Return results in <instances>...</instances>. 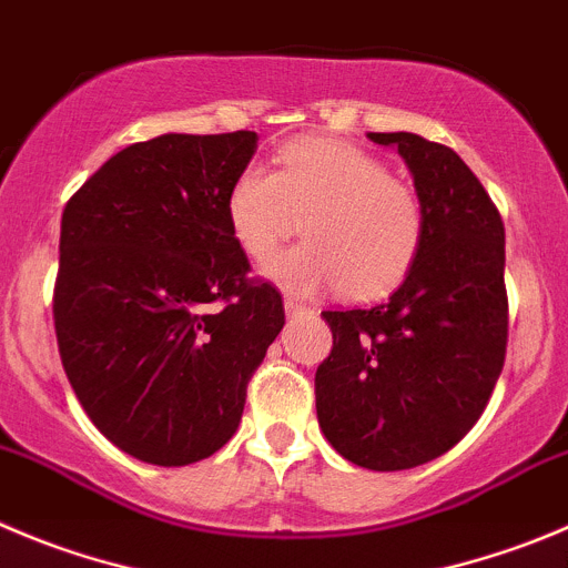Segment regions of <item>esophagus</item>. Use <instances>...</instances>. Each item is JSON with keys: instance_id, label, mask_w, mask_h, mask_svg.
I'll return each instance as SVG.
<instances>
[{"instance_id": "esophagus-1", "label": "esophagus", "mask_w": 568, "mask_h": 568, "mask_svg": "<svg viewBox=\"0 0 568 568\" xmlns=\"http://www.w3.org/2000/svg\"><path fill=\"white\" fill-rule=\"evenodd\" d=\"M284 312H287L290 317H298V315H306V312H310V306L304 304V301H298V298H284Z\"/></svg>"}]
</instances>
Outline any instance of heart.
<instances>
[{"instance_id":"obj_1","label":"heart","mask_w":568,"mask_h":568,"mask_svg":"<svg viewBox=\"0 0 568 568\" xmlns=\"http://www.w3.org/2000/svg\"><path fill=\"white\" fill-rule=\"evenodd\" d=\"M301 220L310 242L264 264L270 281L298 295L337 287L351 301L376 298L407 275L424 240L415 189L339 139L290 142L278 170L253 164L231 183V231L256 262L293 240Z\"/></svg>"}]
</instances>
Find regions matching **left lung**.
Segmentation results:
<instances>
[{
  "instance_id": "8db88e82",
  "label": "left lung",
  "mask_w": 568,
  "mask_h": 568,
  "mask_svg": "<svg viewBox=\"0 0 568 568\" xmlns=\"http://www.w3.org/2000/svg\"><path fill=\"white\" fill-rule=\"evenodd\" d=\"M368 139L407 164L424 240L390 298L323 312L334 345L315 374V404L337 455L371 471H404L460 443L499 379L505 225L455 150L407 131Z\"/></svg>"
}]
</instances>
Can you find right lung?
Listing matches in <instances>:
<instances>
[{
  "instance_id": "1",
  "label": "right lung",
  "mask_w": 568,
  "mask_h": 568,
  "mask_svg": "<svg viewBox=\"0 0 568 568\" xmlns=\"http://www.w3.org/2000/svg\"><path fill=\"white\" fill-rule=\"evenodd\" d=\"M253 131L164 133L108 159L63 209L55 334L97 429L153 466H189L234 437L247 379L284 326L247 281L229 192Z\"/></svg>"
}]
</instances>
